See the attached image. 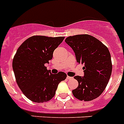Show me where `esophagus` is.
<instances>
[{
  "instance_id": "obj_1",
  "label": "esophagus",
  "mask_w": 124,
  "mask_h": 124,
  "mask_svg": "<svg viewBox=\"0 0 124 124\" xmlns=\"http://www.w3.org/2000/svg\"><path fill=\"white\" fill-rule=\"evenodd\" d=\"M66 78H67L68 80H71V79H72V77H69V76H67V77H66Z\"/></svg>"
}]
</instances>
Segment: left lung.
Listing matches in <instances>:
<instances>
[{"label":"left lung","mask_w":124,"mask_h":124,"mask_svg":"<svg viewBox=\"0 0 124 124\" xmlns=\"http://www.w3.org/2000/svg\"><path fill=\"white\" fill-rule=\"evenodd\" d=\"M65 42L75 52L77 62L84 65V76L74 77L78 86L72 91L73 95L81 101L95 99L105 89L112 74L109 50L101 41L88 34L69 36Z\"/></svg>","instance_id":"left-lung-1"}]
</instances>
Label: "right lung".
<instances>
[{"instance_id":"right-lung-1","label":"right lung","mask_w":124,"mask_h":124,"mask_svg":"<svg viewBox=\"0 0 124 124\" xmlns=\"http://www.w3.org/2000/svg\"><path fill=\"white\" fill-rule=\"evenodd\" d=\"M64 39L33 36L17 50L12 61L16 80L24 95L31 101L43 103L50 100L56 93L58 84L66 79L65 73L52 74L45 66Z\"/></svg>"}]
</instances>
